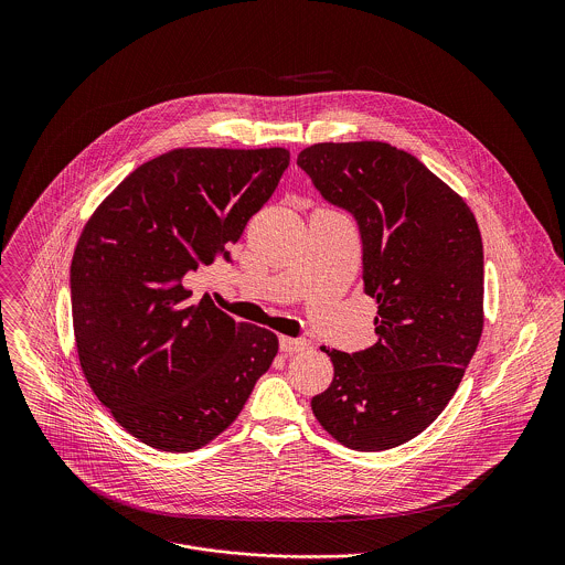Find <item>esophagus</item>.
I'll use <instances>...</instances> for the list:
<instances>
[{
  "label": "esophagus",
  "mask_w": 565,
  "mask_h": 565,
  "mask_svg": "<svg viewBox=\"0 0 565 565\" xmlns=\"http://www.w3.org/2000/svg\"><path fill=\"white\" fill-rule=\"evenodd\" d=\"M305 348H309L307 339H294V337H280V352L285 354H294V352H302Z\"/></svg>",
  "instance_id": "1"
}]
</instances>
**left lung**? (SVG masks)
I'll return each instance as SVG.
<instances>
[{
  "label": "left lung",
  "instance_id": "8db88e82",
  "mask_svg": "<svg viewBox=\"0 0 565 565\" xmlns=\"http://www.w3.org/2000/svg\"><path fill=\"white\" fill-rule=\"evenodd\" d=\"M298 164L363 243L376 343L326 350L330 387L311 401L345 448L379 452L430 426L455 396L483 332V239L468 204L426 164L381 141L318 143Z\"/></svg>",
  "mask_w": 565,
  "mask_h": 565
}]
</instances>
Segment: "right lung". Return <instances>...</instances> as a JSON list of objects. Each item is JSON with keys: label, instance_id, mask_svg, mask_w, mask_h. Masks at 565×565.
I'll return each mask as SVG.
<instances>
[{"label": "right lung", "instance_id": "obj_1", "mask_svg": "<svg viewBox=\"0 0 565 565\" xmlns=\"http://www.w3.org/2000/svg\"><path fill=\"white\" fill-rule=\"evenodd\" d=\"M289 152L186 148L137 167L93 213L72 260L82 372L132 437L191 452L224 433L269 370L278 337L235 322L186 274L217 256L271 198Z\"/></svg>", "mask_w": 565, "mask_h": 565}]
</instances>
